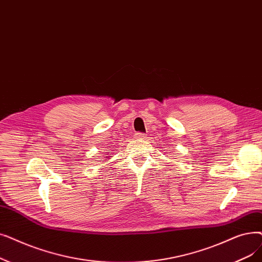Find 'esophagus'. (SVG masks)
<instances>
[{
  "instance_id": "esophagus-1",
  "label": "esophagus",
  "mask_w": 262,
  "mask_h": 262,
  "mask_svg": "<svg viewBox=\"0 0 262 262\" xmlns=\"http://www.w3.org/2000/svg\"><path fill=\"white\" fill-rule=\"evenodd\" d=\"M135 137L137 139H145L146 136L143 133H136L135 134Z\"/></svg>"
}]
</instances>
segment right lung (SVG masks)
I'll list each match as a JSON object with an SVG mask.
<instances>
[{
  "label": "right lung",
  "instance_id": "add662e5",
  "mask_svg": "<svg viewBox=\"0 0 262 262\" xmlns=\"http://www.w3.org/2000/svg\"><path fill=\"white\" fill-rule=\"evenodd\" d=\"M107 161H108V159H107Z\"/></svg>",
  "mask_w": 262,
  "mask_h": 262
}]
</instances>
